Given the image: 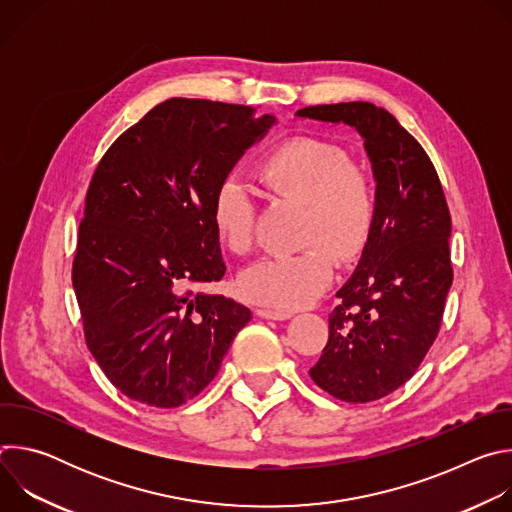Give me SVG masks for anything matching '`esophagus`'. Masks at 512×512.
<instances>
[{"label":"esophagus","instance_id":"34e87169","mask_svg":"<svg viewBox=\"0 0 512 512\" xmlns=\"http://www.w3.org/2000/svg\"><path fill=\"white\" fill-rule=\"evenodd\" d=\"M255 314L259 318H265V320H289L291 318V312H287V310H271V308H257Z\"/></svg>","mask_w":512,"mask_h":512}]
</instances>
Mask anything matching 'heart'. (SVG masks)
I'll return each mask as SVG.
<instances>
[{
	"instance_id": "obj_1",
	"label": "heart",
	"mask_w": 512,
	"mask_h": 512,
	"mask_svg": "<svg viewBox=\"0 0 512 512\" xmlns=\"http://www.w3.org/2000/svg\"><path fill=\"white\" fill-rule=\"evenodd\" d=\"M269 198L302 204L300 245L294 255H269L239 275L241 294L255 304L298 310L316 302L332 281L334 261H354L367 247L377 190L371 176L352 164L342 145L320 137H291L269 150L255 168ZM214 231L235 255L253 245V202L241 182L216 186L210 206Z\"/></svg>"
}]
</instances>
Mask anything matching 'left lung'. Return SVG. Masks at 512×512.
Segmentation results:
<instances>
[{
	"label": "left lung",
	"mask_w": 512,
	"mask_h": 512,
	"mask_svg": "<svg viewBox=\"0 0 512 512\" xmlns=\"http://www.w3.org/2000/svg\"><path fill=\"white\" fill-rule=\"evenodd\" d=\"M296 117L352 127L373 166L375 227L336 291L328 344L310 377L340 401H377L413 377L440 332L454 279L448 202L425 150L383 107L316 105Z\"/></svg>",
	"instance_id": "obj_1"
}]
</instances>
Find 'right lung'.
Listing matches in <instances>:
<instances>
[{
	"mask_svg": "<svg viewBox=\"0 0 512 512\" xmlns=\"http://www.w3.org/2000/svg\"><path fill=\"white\" fill-rule=\"evenodd\" d=\"M275 121L245 105L168 99L99 162L72 287L91 354L129 399L162 409L190 401L251 320L243 304L190 285L223 279L212 196Z\"/></svg>",
	"mask_w": 512,
	"mask_h": 512,
	"instance_id": "obj_1",
	"label": "right lung"
}]
</instances>
